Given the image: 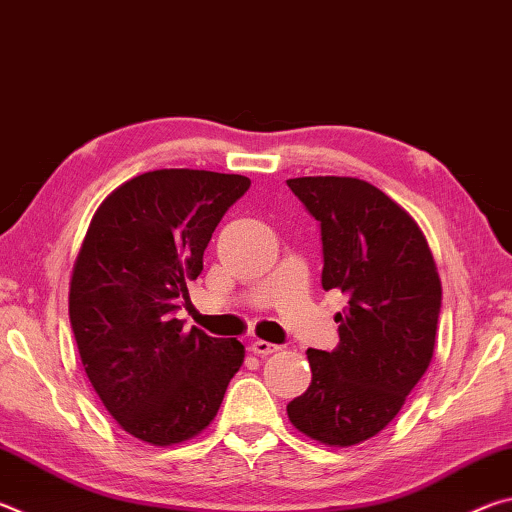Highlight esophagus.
<instances>
[{
  "label": "esophagus",
  "mask_w": 512,
  "mask_h": 512,
  "mask_svg": "<svg viewBox=\"0 0 512 512\" xmlns=\"http://www.w3.org/2000/svg\"><path fill=\"white\" fill-rule=\"evenodd\" d=\"M280 350V345H275V343H268V341H253L250 343V352L253 354H257V357H268V354H273V352H277Z\"/></svg>",
  "instance_id": "1"
}]
</instances>
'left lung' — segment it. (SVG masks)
<instances>
[{"instance_id": "left-lung-1", "label": "left lung", "mask_w": 512, "mask_h": 512, "mask_svg": "<svg viewBox=\"0 0 512 512\" xmlns=\"http://www.w3.org/2000/svg\"><path fill=\"white\" fill-rule=\"evenodd\" d=\"M320 223L323 289H341L339 345L307 350L311 384L287 404L289 420L325 445L379 433L427 372L440 314V277L409 214L359 178L287 180Z\"/></svg>"}]
</instances>
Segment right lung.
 Returning <instances> with one entry per match:
<instances>
[{
	"instance_id": "1",
	"label": "right lung",
	"mask_w": 512,
	"mask_h": 512,
	"mask_svg": "<svg viewBox=\"0 0 512 512\" xmlns=\"http://www.w3.org/2000/svg\"><path fill=\"white\" fill-rule=\"evenodd\" d=\"M250 180L160 169L117 187L97 214L69 282V323L83 368L121 429L151 445L183 443L214 420L244 363L237 339L176 318L203 271L212 232Z\"/></svg>"
}]
</instances>
